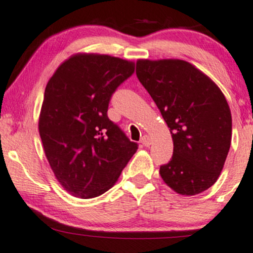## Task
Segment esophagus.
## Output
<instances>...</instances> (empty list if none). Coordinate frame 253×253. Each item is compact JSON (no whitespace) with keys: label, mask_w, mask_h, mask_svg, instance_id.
<instances>
[{"label":"esophagus","mask_w":253,"mask_h":253,"mask_svg":"<svg viewBox=\"0 0 253 253\" xmlns=\"http://www.w3.org/2000/svg\"><path fill=\"white\" fill-rule=\"evenodd\" d=\"M140 143L144 145V146H146V147H148L151 145V138L148 137V136H146V134H145V136H143L141 137V140H140Z\"/></svg>","instance_id":"obj_1"}]
</instances>
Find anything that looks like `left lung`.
<instances>
[{"instance_id":"1","label":"left lung","mask_w":253,"mask_h":253,"mask_svg":"<svg viewBox=\"0 0 253 253\" xmlns=\"http://www.w3.org/2000/svg\"><path fill=\"white\" fill-rule=\"evenodd\" d=\"M137 77L170 130L174 152L160 167L166 184L183 196L219 178L231 141V113L223 93L205 74L182 60H138Z\"/></svg>"}]
</instances>
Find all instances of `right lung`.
Here are the masks:
<instances>
[{
    "label": "right lung",
    "mask_w": 253,
    "mask_h": 253,
    "mask_svg": "<svg viewBox=\"0 0 253 253\" xmlns=\"http://www.w3.org/2000/svg\"><path fill=\"white\" fill-rule=\"evenodd\" d=\"M134 72L133 62L77 54L44 89L39 132L57 181L72 196L94 198L112 188L138 144L108 119L109 101Z\"/></svg>",
    "instance_id": "add662e5"
}]
</instances>
